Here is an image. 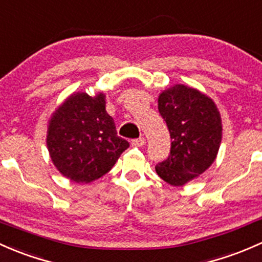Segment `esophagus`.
I'll use <instances>...</instances> for the list:
<instances>
[{"mask_svg": "<svg viewBox=\"0 0 262 262\" xmlns=\"http://www.w3.org/2000/svg\"><path fill=\"white\" fill-rule=\"evenodd\" d=\"M132 145L133 147H143V145H145V138L140 137V138L133 139L132 140Z\"/></svg>", "mask_w": 262, "mask_h": 262, "instance_id": "esophagus-1", "label": "esophagus"}]
</instances>
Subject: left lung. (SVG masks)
Masks as SVG:
<instances>
[{
	"instance_id": "1",
	"label": "left lung",
	"mask_w": 262,
	"mask_h": 262,
	"mask_svg": "<svg viewBox=\"0 0 262 262\" xmlns=\"http://www.w3.org/2000/svg\"><path fill=\"white\" fill-rule=\"evenodd\" d=\"M169 130L170 150L156 170L172 186H183L213 163L221 144V117L213 101L196 89L176 85L158 98Z\"/></svg>"
}]
</instances>
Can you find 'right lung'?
I'll use <instances>...</instances> for the list:
<instances>
[{"instance_id":"right-lung-1","label":"right lung","mask_w":262,"mask_h":262,"mask_svg":"<svg viewBox=\"0 0 262 262\" xmlns=\"http://www.w3.org/2000/svg\"><path fill=\"white\" fill-rule=\"evenodd\" d=\"M46 143L55 167L76 183H89L108 173L129 147L106 113L105 96L85 93L73 94L59 106Z\"/></svg>"}]
</instances>
